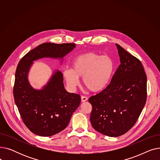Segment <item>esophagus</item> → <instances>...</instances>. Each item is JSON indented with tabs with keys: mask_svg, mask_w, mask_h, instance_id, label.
<instances>
[{
	"mask_svg": "<svg viewBox=\"0 0 160 160\" xmlns=\"http://www.w3.org/2000/svg\"><path fill=\"white\" fill-rule=\"evenodd\" d=\"M88 100V98L85 96H82L81 97V101L82 102H86Z\"/></svg>",
	"mask_w": 160,
	"mask_h": 160,
	"instance_id": "esophagus-1",
	"label": "esophagus"
}]
</instances>
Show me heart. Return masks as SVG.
<instances>
[{
	"label": "heart",
	"instance_id": "obj_1",
	"mask_svg": "<svg viewBox=\"0 0 160 160\" xmlns=\"http://www.w3.org/2000/svg\"><path fill=\"white\" fill-rule=\"evenodd\" d=\"M113 71L114 63L110 57L90 52L74 57L71 62V69H63V75L71 88L77 87L78 78H82L85 88L97 93L108 86Z\"/></svg>",
	"mask_w": 160,
	"mask_h": 160
}]
</instances>
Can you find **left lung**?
<instances>
[{
	"mask_svg": "<svg viewBox=\"0 0 160 160\" xmlns=\"http://www.w3.org/2000/svg\"><path fill=\"white\" fill-rule=\"evenodd\" d=\"M121 64L111 82L100 93L89 98L90 121L97 132L118 137L135 124L147 100V75L141 62L116 44Z\"/></svg>",
	"mask_w": 160,
	"mask_h": 160,
	"instance_id": "8db88e82",
	"label": "left lung"
}]
</instances>
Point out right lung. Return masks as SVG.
<instances>
[{
    "instance_id": "1",
    "label": "right lung",
    "mask_w": 160,
    "mask_h": 160,
    "mask_svg": "<svg viewBox=\"0 0 160 160\" xmlns=\"http://www.w3.org/2000/svg\"><path fill=\"white\" fill-rule=\"evenodd\" d=\"M74 43H45L30 50L18 63L15 72L13 96L24 124L33 133L51 136L64 130L80 104L78 94L67 92L62 73L56 70L41 89L33 88L28 77L33 62L43 58L59 59L75 48Z\"/></svg>"
}]
</instances>
